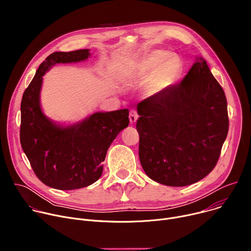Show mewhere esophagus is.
<instances>
[{"label":"esophagus","instance_id":"1","mask_svg":"<svg viewBox=\"0 0 251 251\" xmlns=\"http://www.w3.org/2000/svg\"><path fill=\"white\" fill-rule=\"evenodd\" d=\"M138 114H137V111L136 110H130V114H129V119H130V122L133 124V123H135L136 121H137V119H138Z\"/></svg>","mask_w":251,"mask_h":251}]
</instances>
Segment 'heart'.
<instances>
[{"instance_id":"1","label":"heart","mask_w":251,"mask_h":251,"mask_svg":"<svg viewBox=\"0 0 251 251\" xmlns=\"http://www.w3.org/2000/svg\"><path fill=\"white\" fill-rule=\"evenodd\" d=\"M183 70L182 59L166 50H154L146 56L131 62L124 71V78L130 84L145 82V92L157 95L171 86Z\"/></svg>"}]
</instances>
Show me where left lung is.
Masks as SVG:
<instances>
[{
  "label": "left lung",
  "mask_w": 251,
  "mask_h": 251,
  "mask_svg": "<svg viewBox=\"0 0 251 251\" xmlns=\"http://www.w3.org/2000/svg\"><path fill=\"white\" fill-rule=\"evenodd\" d=\"M139 158L153 181L195 184L216 167L228 132L225 91L201 57L180 84L137 105Z\"/></svg>",
  "instance_id": "obj_1"
}]
</instances>
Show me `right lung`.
Returning <instances> with one entry per match:
<instances>
[{
	"instance_id": "right-lung-1",
	"label": "right lung",
	"mask_w": 251,
	"mask_h": 251,
	"mask_svg": "<svg viewBox=\"0 0 251 251\" xmlns=\"http://www.w3.org/2000/svg\"><path fill=\"white\" fill-rule=\"evenodd\" d=\"M89 50L56 51L41 63L21 103L20 140L40 180L56 190H76L95 183L102 162L116 136L129 125V110L96 112L83 121L62 127L44 114L40 104L43 76L56 63L85 60Z\"/></svg>"
}]
</instances>
